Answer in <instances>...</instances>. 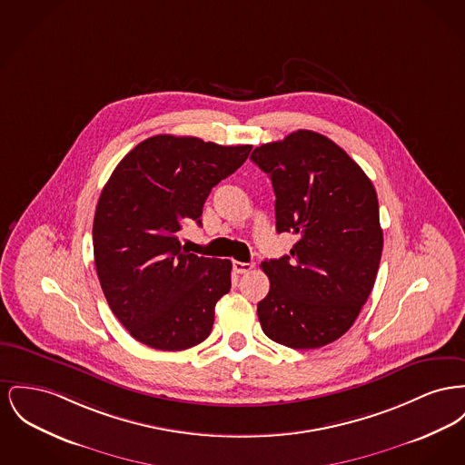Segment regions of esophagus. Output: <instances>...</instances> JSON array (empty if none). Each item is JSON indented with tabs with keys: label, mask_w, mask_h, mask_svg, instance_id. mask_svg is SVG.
I'll use <instances>...</instances> for the list:
<instances>
[{
	"label": "esophagus",
	"mask_w": 465,
	"mask_h": 465,
	"mask_svg": "<svg viewBox=\"0 0 465 465\" xmlns=\"http://www.w3.org/2000/svg\"><path fill=\"white\" fill-rule=\"evenodd\" d=\"M254 269V263H244V262H233V271L237 273H247Z\"/></svg>",
	"instance_id": "esophagus-1"
}]
</instances>
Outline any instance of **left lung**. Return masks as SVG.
Listing matches in <instances>:
<instances>
[{
  "mask_svg": "<svg viewBox=\"0 0 465 465\" xmlns=\"http://www.w3.org/2000/svg\"><path fill=\"white\" fill-rule=\"evenodd\" d=\"M251 160L272 181L275 230L297 235L290 254L262 263L271 279L262 328L293 350L327 346L355 323L378 275L376 190L344 149L311 130L263 143Z\"/></svg>",
  "mask_w": 465,
  "mask_h": 465,
  "instance_id": "8db88e82",
  "label": "left lung"
}]
</instances>
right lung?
I'll use <instances>...</instances> for the list:
<instances>
[{
  "label": "right lung",
  "instance_id": "right-lung-1",
  "mask_svg": "<svg viewBox=\"0 0 465 465\" xmlns=\"http://www.w3.org/2000/svg\"><path fill=\"white\" fill-rule=\"evenodd\" d=\"M251 145L156 135L140 142L100 194L93 249L109 307L138 342L181 351L205 341L232 262L186 251L177 233L213 188L244 163Z\"/></svg>",
  "mask_w": 465,
  "mask_h": 465
}]
</instances>
